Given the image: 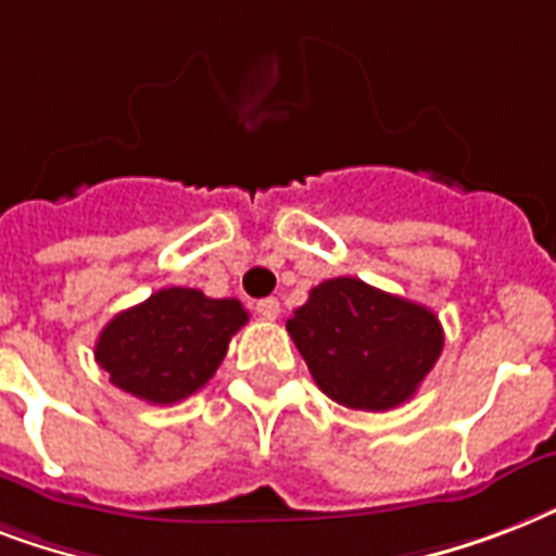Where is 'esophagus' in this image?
Returning a JSON list of instances; mask_svg holds the SVG:
<instances>
[{
  "label": "esophagus",
  "mask_w": 556,
  "mask_h": 556,
  "mask_svg": "<svg viewBox=\"0 0 556 556\" xmlns=\"http://www.w3.org/2000/svg\"><path fill=\"white\" fill-rule=\"evenodd\" d=\"M256 314H260V317H265V320H277L279 300H274V296H265V300H260V303H256Z\"/></svg>",
  "instance_id": "esophagus-1"
}]
</instances>
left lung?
Wrapping results in <instances>:
<instances>
[{"mask_svg":"<svg viewBox=\"0 0 556 556\" xmlns=\"http://www.w3.org/2000/svg\"><path fill=\"white\" fill-rule=\"evenodd\" d=\"M314 383L349 409L406 404L439 361V317L364 279H326L286 323Z\"/></svg>","mask_w":556,"mask_h":556,"instance_id":"obj_1","label":"left lung"}]
</instances>
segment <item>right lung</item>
<instances>
[{"mask_svg":"<svg viewBox=\"0 0 556 556\" xmlns=\"http://www.w3.org/2000/svg\"><path fill=\"white\" fill-rule=\"evenodd\" d=\"M244 323L239 300H213L199 288H161L106 323L94 361L129 395L178 404L216 375Z\"/></svg>","mask_w":556,"mask_h":556,"instance_id":"obj_1","label":"right lung"}]
</instances>
